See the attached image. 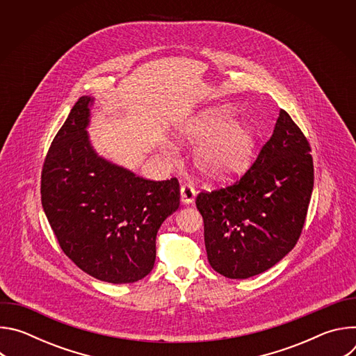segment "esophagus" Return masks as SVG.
Instances as JSON below:
<instances>
[{
	"instance_id": "esophagus-1",
	"label": "esophagus",
	"mask_w": 356,
	"mask_h": 356,
	"mask_svg": "<svg viewBox=\"0 0 356 356\" xmlns=\"http://www.w3.org/2000/svg\"><path fill=\"white\" fill-rule=\"evenodd\" d=\"M195 190L193 187L191 183H184L181 184V188H180V200H181V204L184 206H188V204H193L194 202V198H195Z\"/></svg>"
}]
</instances>
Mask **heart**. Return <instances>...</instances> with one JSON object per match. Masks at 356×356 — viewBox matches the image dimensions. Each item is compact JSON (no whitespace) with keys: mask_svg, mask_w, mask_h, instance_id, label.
<instances>
[{"mask_svg":"<svg viewBox=\"0 0 356 356\" xmlns=\"http://www.w3.org/2000/svg\"><path fill=\"white\" fill-rule=\"evenodd\" d=\"M176 139L186 146H198L194 152L197 172L210 181H225L242 173L250 163L257 147L253 129L227 107L202 110L184 121L175 131ZM172 155L175 146L163 143Z\"/></svg>","mask_w":356,"mask_h":356,"instance_id":"1","label":"heart"}]
</instances>
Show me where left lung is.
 <instances>
[{
    "label": "left lung",
    "instance_id": "left-lung-1",
    "mask_svg": "<svg viewBox=\"0 0 356 356\" xmlns=\"http://www.w3.org/2000/svg\"><path fill=\"white\" fill-rule=\"evenodd\" d=\"M313 186L310 145L280 110L273 135L242 179L197 195L211 268L248 279L280 262L301 234Z\"/></svg>",
    "mask_w": 356,
    "mask_h": 356
}]
</instances>
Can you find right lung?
<instances>
[{
	"label": "right lung",
	"mask_w": 356,
	"mask_h": 356,
	"mask_svg": "<svg viewBox=\"0 0 356 356\" xmlns=\"http://www.w3.org/2000/svg\"><path fill=\"white\" fill-rule=\"evenodd\" d=\"M94 97L83 95L50 146L42 207L63 252L87 275L134 283L154 269L156 235L180 206L177 179L152 181L97 154Z\"/></svg>",
	"instance_id": "obj_1"
}]
</instances>
